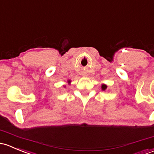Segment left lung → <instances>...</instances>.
Instances as JSON below:
<instances>
[{"instance_id":"obj_1","label":"left lung","mask_w":154,"mask_h":154,"mask_svg":"<svg viewBox=\"0 0 154 154\" xmlns=\"http://www.w3.org/2000/svg\"><path fill=\"white\" fill-rule=\"evenodd\" d=\"M107 85H101V89H102V90H105L106 89H107Z\"/></svg>"}]
</instances>
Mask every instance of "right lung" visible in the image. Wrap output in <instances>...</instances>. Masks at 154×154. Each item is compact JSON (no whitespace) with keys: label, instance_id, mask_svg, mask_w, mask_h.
<instances>
[{"label":"right lung","instance_id":"right-lung-1","mask_svg":"<svg viewBox=\"0 0 154 154\" xmlns=\"http://www.w3.org/2000/svg\"><path fill=\"white\" fill-rule=\"evenodd\" d=\"M68 82V83H70V81H69H69H68V82Z\"/></svg>","mask_w":154,"mask_h":154}]
</instances>
